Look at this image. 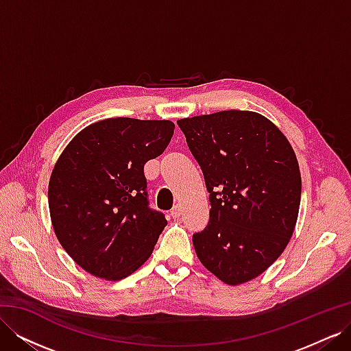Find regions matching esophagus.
Returning <instances> with one entry per match:
<instances>
[{
	"instance_id": "esophagus-1",
	"label": "esophagus",
	"mask_w": 351,
	"mask_h": 351,
	"mask_svg": "<svg viewBox=\"0 0 351 351\" xmlns=\"http://www.w3.org/2000/svg\"><path fill=\"white\" fill-rule=\"evenodd\" d=\"M169 214H171V217L176 219V218H180V215H182V208H180V205H176L173 209H171V212H169Z\"/></svg>"
}]
</instances>
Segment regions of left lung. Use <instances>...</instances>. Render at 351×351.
I'll use <instances>...</instances> for the list:
<instances>
[{"label": "left lung", "instance_id": "obj_1", "mask_svg": "<svg viewBox=\"0 0 351 351\" xmlns=\"http://www.w3.org/2000/svg\"><path fill=\"white\" fill-rule=\"evenodd\" d=\"M204 173L209 222L193 234L204 267L230 285L256 278L289 244L302 178L287 137L263 115L221 111L177 121Z\"/></svg>", "mask_w": 351, "mask_h": 351}]
</instances>
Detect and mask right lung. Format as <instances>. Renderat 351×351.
<instances>
[{
	"label": "right lung",
	"instance_id": "1",
	"mask_svg": "<svg viewBox=\"0 0 351 351\" xmlns=\"http://www.w3.org/2000/svg\"><path fill=\"white\" fill-rule=\"evenodd\" d=\"M173 133L168 120L107 119L83 129L60 155L48 186L52 227L95 277L123 280L151 256L167 219L149 208L143 168Z\"/></svg>",
	"mask_w": 351,
	"mask_h": 351
}]
</instances>
